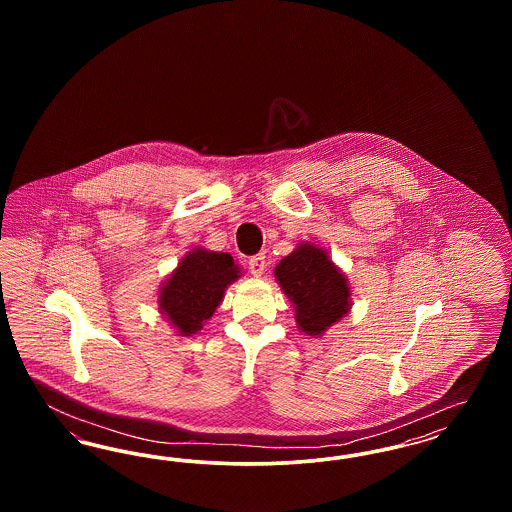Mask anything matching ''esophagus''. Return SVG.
Segmentation results:
<instances>
[{
    "mask_svg": "<svg viewBox=\"0 0 512 512\" xmlns=\"http://www.w3.org/2000/svg\"><path fill=\"white\" fill-rule=\"evenodd\" d=\"M247 265H249V270H251L253 276H263L265 270H267V257H265V253H259V255L251 257L247 261Z\"/></svg>",
    "mask_w": 512,
    "mask_h": 512,
    "instance_id": "1",
    "label": "esophagus"
}]
</instances>
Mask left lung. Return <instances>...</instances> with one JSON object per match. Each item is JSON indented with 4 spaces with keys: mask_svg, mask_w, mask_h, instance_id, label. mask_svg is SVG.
<instances>
[{
    "mask_svg": "<svg viewBox=\"0 0 512 512\" xmlns=\"http://www.w3.org/2000/svg\"><path fill=\"white\" fill-rule=\"evenodd\" d=\"M274 276L292 303L297 328L307 336H324L353 305L347 276L320 245L301 242L276 265Z\"/></svg>",
    "mask_w": 512,
    "mask_h": 512,
    "instance_id": "8db88e82",
    "label": "left lung"
}]
</instances>
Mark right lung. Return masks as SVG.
Segmentation results:
<instances>
[{
	"label": "right lung",
	"instance_id": "add662e5",
	"mask_svg": "<svg viewBox=\"0 0 512 512\" xmlns=\"http://www.w3.org/2000/svg\"><path fill=\"white\" fill-rule=\"evenodd\" d=\"M242 276L230 253L194 247L159 288V313L178 336L197 334L217 311L224 292Z\"/></svg>",
	"mask_w": 512,
	"mask_h": 512
}]
</instances>
